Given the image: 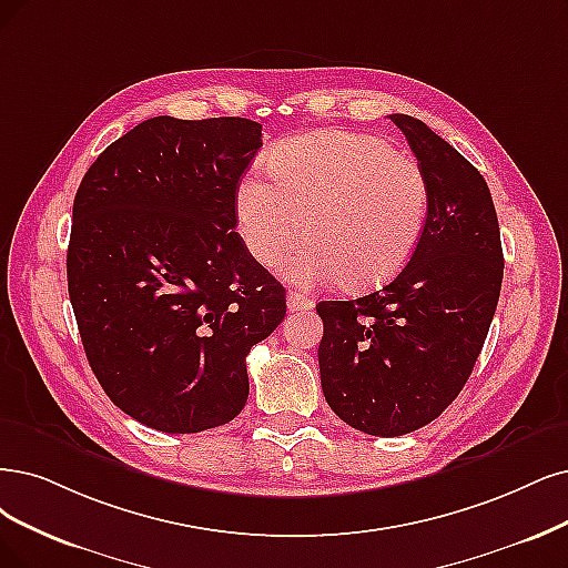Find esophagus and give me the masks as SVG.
Instances as JSON below:
<instances>
[{
	"instance_id": "esophagus-1",
	"label": "esophagus",
	"mask_w": 568,
	"mask_h": 568,
	"mask_svg": "<svg viewBox=\"0 0 568 568\" xmlns=\"http://www.w3.org/2000/svg\"><path fill=\"white\" fill-rule=\"evenodd\" d=\"M287 308L295 311H311L313 308V300H308L306 295H300V292H290L287 295Z\"/></svg>"
}]
</instances>
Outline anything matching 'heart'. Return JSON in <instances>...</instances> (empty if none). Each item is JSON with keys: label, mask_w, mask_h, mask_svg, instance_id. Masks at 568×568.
<instances>
[{"label": "heart", "mask_w": 568, "mask_h": 568, "mask_svg": "<svg viewBox=\"0 0 568 568\" xmlns=\"http://www.w3.org/2000/svg\"><path fill=\"white\" fill-rule=\"evenodd\" d=\"M268 173L271 182L247 178L236 196L241 239L260 264H276L302 229L308 241L283 264L295 285L342 278L346 287H372L409 262L426 224L428 182L386 140L297 135L271 152Z\"/></svg>", "instance_id": "heart-1"}]
</instances>
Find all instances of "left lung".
<instances>
[{"label": "left lung", "mask_w": 568, "mask_h": 568, "mask_svg": "<svg viewBox=\"0 0 568 568\" xmlns=\"http://www.w3.org/2000/svg\"><path fill=\"white\" fill-rule=\"evenodd\" d=\"M428 182L407 266L351 302L316 304L325 400L344 424L397 437L435 422L464 390L500 295L503 247L477 168L424 121L390 114Z\"/></svg>", "instance_id": "1"}]
</instances>
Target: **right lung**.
<instances>
[{"label":"right lung","mask_w":568,"mask_h":568,"mask_svg":"<svg viewBox=\"0 0 568 568\" xmlns=\"http://www.w3.org/2000/svg\"><path fill=\"white\" fill-rule=\"evenodd\" d=\"M260 146L250 119L154 116L77 189L68 290L81 344L110 400L154 430L236 418L247 353L285 318L283 285L234 231Z\"/></svg>","instance_id":"1"}]
</instances>
